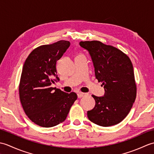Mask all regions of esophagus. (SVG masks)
I'll use <instances>...</instances> for the list:
<instances>
[{
  "label": "esophagus",
  "mask_w": 154,
  "mask_h": 154,
  "mask_svg": "<svg viewBox=\"0 0 154 154\" xmlns=\"http://www.w3.org/2000/svg\"><path fill=\"white\" fill-rule=\"evenodd\" d=\"M86 95V93H79L77 94V97H78V98H82V97H83L84 96H85Z\"/></svg>",
  "instance_id": "esophagus-1"
}]
</instances>
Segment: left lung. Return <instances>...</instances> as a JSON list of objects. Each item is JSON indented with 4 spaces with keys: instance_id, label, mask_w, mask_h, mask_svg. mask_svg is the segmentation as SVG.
Masks as SVG:
<instances>
[{
    "instance_id": "8db88e82",
    "label": "left lung",
    "mask_w": 154,
    "mask_h": 154,
    "mask_svg": "<svg viewBox=\"0 0 154 154\" xmlns=\"http://www.w3.org/2000/svg\"><path fill=\"white\" fill-rule=\"evenodd\" d=\"M88 51L99 82H102L103 97L92 95L95 106L87 111L91 122L104 127L120 123L131 110L136 97V85L133 65L122 51L99 41L80 42Z\"/></svg>"
}]
</instances>
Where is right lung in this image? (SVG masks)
I'll return each mask as SVG.
<instances>
[{
    "label": "right lung",
    "instance_id": "obj_1",
    "mask_svg": "<svg viewBox=\"0 0 154 154\" xmlns=\"http://www.w3.org/2000/svg\"><path fill=\"white\" fill-rule=\"evenodd\" d=\"M60 40L34 49L26 60L19 85L20 99L26 114L37 125L50 128L66 119L77 94L65 93L52 83L60 81L56 63L69 47Z\"/></svg>",
    "mask_w": 154,
    "mask_h": 154
}]
</instances>
